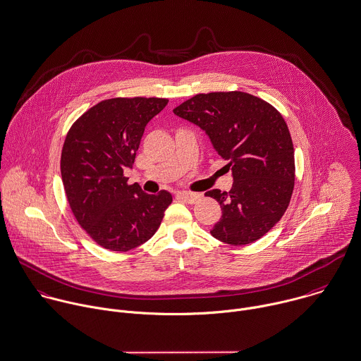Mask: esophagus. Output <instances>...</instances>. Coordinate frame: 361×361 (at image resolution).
Listing matches in <instances>:
<instances>
[{
  "label": "esophagus",
  "instance_id": "obj_1",
  "mask_svg": "<svg viewBox=\"0 0 361 361\" xmlns=\"http://www.w3.org/2000/svg\"><path fill=\"white\" fill-rule=\"evenodd\" d=\"M180 197H182L185 202H188V203H190V204H195V203H197V202L202 199V195L193 193V192H183V193H180Z\"/></svg>",
  "mask_w": 361,
  "mask_h": 361
}]
</instances>
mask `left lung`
I'll return each mask as SVG.
<instances>
[{"label":"left lung","mask_w":361,"mask_h":361,"mask_svg":"<svg viewBox=\"0 0 361 361\" xmlns=\"http://www.w3.org/2000/svg\"><path fill=\"white\" fill-rule=\"evenodd\" d=\"M173 114L203 128L233 171L230 192L206 193L223 212L212 235L234 246L262 238L286 213L294 189V147L280 112L257 97L231 91L195 95Z\"/></svg>","instance_id":"8db88e82"}]
</instances>
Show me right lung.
I'll use <instances>...</instances> for the list:
<instances>
[{
  "mask_svg": "<svg viewBox=\"0 0 361 361\" xmlns=\"http://www.w3.org/2000/svg\"><path fill=\"white\" fill-rule=\"evenodd\" d=\"M165 98H112L80 116L67 133L60 168L71 212L85 233L105 249L127 252L149 240L172 196L147 195L123 175L131 168L147 123Z\"/></svg>",
  "mask_w": 361,
  "mask_h": 361,
  "instance_id": "right-lung-1",
  "label": "right lung"
}]
</instances>
